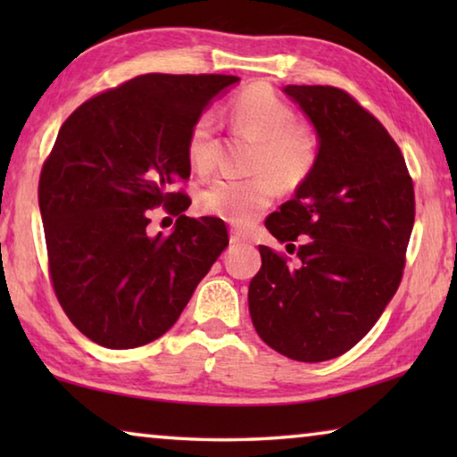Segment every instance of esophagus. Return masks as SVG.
Instances as JSON below:
<instances>
[{
    "instance_id": "obj_1",
    "label": "esophagus",
    "mask_w": 457,
    "mask_h": 457,
    "mask_svg": "<svg viewBox=\"0 0 457 457\" xmlns=\"http://www.w3.org/2000/svg\"><path fill=\"white\" fill-rule=\"evenodd\" d=\"M229 242L231 244H234V245H244V244H247V242H250V239H247V237H244L242 234H239V231H231V236H229Z\"/></svg>"
}]
</instances>
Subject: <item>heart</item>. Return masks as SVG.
I'll use <instances>...</instances> for the list:
<instances>
[{"mask_svg":"<svg viewBox=\"0 0 457 457\" xmlns=\"http://www.w3.org/2000/svg\"><path fill=\"white\" fill-rule=\"evenodd\" d=\"M228 114L231 127L258 141L252 167L264 173L247 179L213 181L199 195V210L244 228L272 204L275 176L278 183L288 189L308 179L319 159V137L306 122L296 120L294 108L266 84H253L239 92L229 103ZM187 157L193 169L201 173L212 169L213 119L210 114H201L193 122Z\"/></svg>","mask_w":457,"mask_h":457,"instance_id":"heart-1","label":"heart"}]
</instances>
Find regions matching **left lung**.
Masks as SVG:
<instances>
[{
	"label": "left lung",
	"mask_w": 457,
	"mask_h": 457,
	"mask_svg": "<svg viewBox=\"0 0 457 457\" xmlns=\"http://www.w3.org/2000/svg\"><path fill=\"white\" fill-rule=\"evenodd\" d=\"M284 92L314 125L319 159L294 197L266 220L296 258L260 245L262 268L247 303L268 346L320 362L353 349L397 292L415 193L397 143L349 92L296 84Z\"/></svg>",
	"instance_id": "8db88e82"
}]
</instances>
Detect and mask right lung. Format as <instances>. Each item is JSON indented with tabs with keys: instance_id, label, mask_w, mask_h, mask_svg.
<instances>
[{
	"instance_id": "1",
	"label": "right lung",
	"mask_w": 457,
	"mask_h": 457,
	"mask_svg": "<svg viewBox=\"0 0 457 457\" xmlns=\"http://www.w3.org/2000/svg\"><path fill=\"white\" fill-rule=\"evenodd\" d=\"M237 76L143 74L80 104L44 161L37 201L54 292L71 322L106 349L163 337L229 244L220 218H187V137ZM178 218L145 234L150 212Z\"/></svg>"
}]
</instances>
